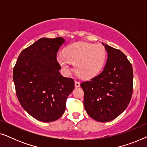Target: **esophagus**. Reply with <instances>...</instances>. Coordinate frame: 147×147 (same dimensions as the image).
<instances>
[{"label": "esophagus", "mask_w": 147, "mask_h": 147, "mask_svg": "<svg viewBox=\"0 0 147 147\" xmlns=\"http://www.w3.org/2000/svg\"><path fill=\"white\" fill-rule=\"evenodd\" d=\"M75 86L76 88H78V87H80V83L79 82H78V81H75Z\"/></svg>", "instance_id": "34e87169"}]
</instances>
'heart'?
Masks as SVG:
<instances>
[{"instance_id": "b5f03b06", "label": "heart", "mask_w": 147, "mask_h": 147, "mask_svg": "<svg viewBox=\"0 0 147 147\" xmlns=\"http://www.w3.org/2000/svg\"><path fill=\"white\" fill-rule=\"evenodd\" d=\"M106 51L100 44L78 41L70 44L63 54L57 55V60L67 73L71 71L70 63H74L76 73L84 79H91L100 73L104 67Z\"/></svg>"}]
</instances>
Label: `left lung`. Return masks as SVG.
<instances>
[{
	"instance_id": "1",
	"label": "left lung",
	"mask_w": 147,
	"mask_h": 147,
	"mask_svg": "<svg viewBox=\"0 0 147 147\" xmlns=\"http://www.w3.org/2000/svg\"><path fill=\"white\" fill-rule=\"evenodd\" d=\"M108 53L101 73L80 84L88 115L98 122L114 120L127 108L133 89L131 63L120 50L102 43Z\"/></svg>"
}]
</instances>
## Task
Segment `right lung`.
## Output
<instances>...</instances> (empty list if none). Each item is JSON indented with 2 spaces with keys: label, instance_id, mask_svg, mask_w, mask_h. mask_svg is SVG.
I'll return each mask as SVG.
<instances>
[{
  "label": "right lung",
  "instance_id": "add662e5",
  "mask_svg": "<svg viewBox=\"0 0 147 147\" xmlns=\"http://www.w3.org/2000/svg\"><path fill=\"white\" fill-rule=\"evenodd\" d=\"M65 41L62 37L41 38L22 51L14 67L18 100L24 110L39 121L59 119L74 89V80L61 75L56 59Z\"/></svg>",
  "mask_w": 147,
  "mask_h": 147
}]
</instances>
